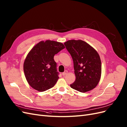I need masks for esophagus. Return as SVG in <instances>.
I'll list each match as a JSON object with an SVG mask.
<instances>
[{
  "instance_id": "34e87169",
  "label": "esophagus",
  "mask_w": 127,
  "mask_h": 127,
  "mask_svg": "<svg viewBox=\"0 0 127 127\" xmlns=\"http://www.w3.org/2000/svg\"><path fill=\"white\" fill-rule=\"evenodd\" d=\"M67 73V71H65L63 73H62V75H63V76H64V75H66V74Z\"/></svg>"
}]
</instances>
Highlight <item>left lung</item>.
<instances>
[{"instance_id":"obj_1","label":"left lung","mask_w":127,"mask_h":127,"mask_svg":"<svg viewBox=\"0 0 127 127\" xmlns=\"http://www.w3.org/2000/svg\"><path fill=\"white\" fill-rule=\"evenodd\" d=\"M64 45L74 63L76 79L70 87L81 92L96 87L101 75V62L97 52L82 40H69Z\"/></svg>"}]
</instances>
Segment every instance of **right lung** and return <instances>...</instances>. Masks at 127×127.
Returning <instances> with one entry per match:
<instances>
[{
    "instance_id": "obj_1",
    "label": "right lung",
    "mask_w": 127,
    "mask_h": 127,
    "mask_svg": "<svg viewBox=\"0 0 127 127\" xmlns=\"http://www.w3.org/2000/svg\"><path fill=\"white\" fill-rule=\"evenodd\" d=\"M64 48L62 43L47 40L39 42L32 49L24 62V71L32 88L43 92L55 85L59 73L54 56Z\"/></svg>"
}]
</instances>
